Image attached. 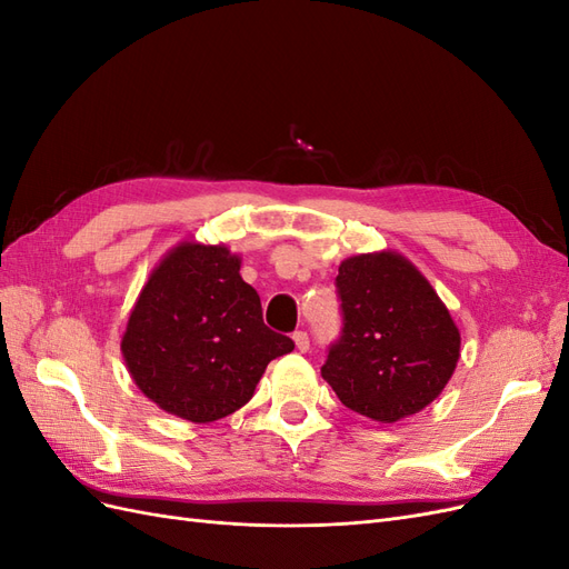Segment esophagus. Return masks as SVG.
<instances>
[{
	"label": "esophagus",
	"mask_w": 569,
	"mask_h": 569,
	"mask_svg": "<svg viewBox=\"0 0 569 569\" xmlns=\"http://www.w3.org/2000/svg\"><path fill=\"white\" fill-rule=\"evenodd\" d=\"M295 343H297V349H299L301 353H306L308 349H311V339H308V335H306L303 330L295 332Z\"/></svg>",
	"instance_id": "1"
}]
</instances>
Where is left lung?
I'll list each match as a JSON object with an SVG mask.
<instances>
[{
  "mask_svg": "<svg viewBox=\"0 0 569 569\" xmlns=\"http://www.w3.org/2000/svg\"><path fill=\"white\" fill-rule=\"evenodd\" d=\"M341 335L322 377L358 416L396 422L416 416L449 385L460 332L449 308L396 251L351 256L339 266Z\"/></svg>",
  "mask_w": 569,
  "mask_h": 569,
  "instance_id": "1",
  "label": "left lung"
}]
</instances>
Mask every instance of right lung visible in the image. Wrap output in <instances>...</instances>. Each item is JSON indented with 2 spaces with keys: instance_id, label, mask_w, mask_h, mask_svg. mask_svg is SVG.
Instances as JSON below:
<instances>
[{
  "instance_id": "1",
  "label": "right lung",
  "mask_w": 569,
  "mask_h": 569,
  "mask_svg": "<svg viewBox=\"0 0 569 569\" xmlns=\"http://www.w3.org/2000/svg\"><path fill=\"white\" fill-rule=\"evenodd\" d=\"M228 247L182 242L151 270L120 351L161 410L206 425L242 408L272 358L295 341L263 322L261 297Z\"/></svg>"
}]
</instances>
